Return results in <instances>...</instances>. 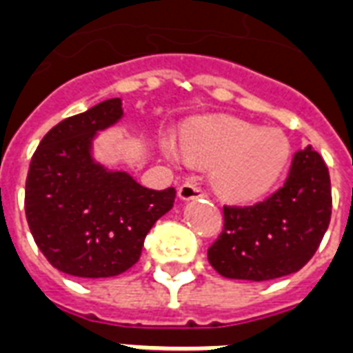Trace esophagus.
I'll use <instances>...</instances> for the list:
<instances>
[{
	"mask_svg": "<svg viewBox=\"0 0 353 353\" xmlns=\"http://www.w3.org/2000/svg\"><path fill=\"white\" fill-rule=\"evenodd\" d=\"M200 196H207L205 190L201 187H198V185H194V183L185 181L181 187H179V198H181V200H194V198H200Z\"/></svg>",
	"mask_w": 353,
	"mask_h": 353,
	"instance_id": "obj_1",
	"label": "esophagus"
}]
</instances>
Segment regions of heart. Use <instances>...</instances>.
<instances>
[{
    "label": "heart",
    "instance_id": "b5f03b06",
    "mask_svg": "<svg viewBox=\"0 0 353 353\" xmlns=\"http://www.w3.org/2000/svg\"><path fill=\"white\" fill-rule=\"evenodd\" d=\"M190 157L203 165H219L214 181L224 194L236 200L257 198L289 163L290 144L278 129H259L235 118L214 120L183 137ZM168 155H176L166 146Z\"/></svg>",
    "mask_w": 353,
    "mask_h": 353
}]
</instances>
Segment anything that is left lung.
I'll list each match as a JSON object with an SVG mask.
<instances>
[{"mask_svg": "<svg viewBox=\"0 0 353 353\" xmlns=\"http://www.w3.org/2000/svg\"><path fill=\"white\" fill-rule=\"evenodd\" d=\"M332 219V181L319 152L294 153L283 187L252 205H224V228L207 250L224 278L266 281L298 272Z\"/></svg>", "mask_w": 353, "mask_h": 353, "instance_id": "obj_1", "label": "left lung"}]
</instances>
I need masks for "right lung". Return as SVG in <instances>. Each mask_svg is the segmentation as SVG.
<instances>
[{"label": "right lung", "mask_w": 353, "mask_h": 353, "mask_svg": "<svg viewBox=\"0 0 353 353\" xmlns=\"http://www.w3.org/2000/svg\"><path fill=\"white\" fill-rule=\"evenodd\" d=\"M120 98L51 128L33 153L26 179L31 235L57 270L77 278H112L141 259L148 231L176 200V188L142 187L125 172L94 163L98 131L122 118Z\"/></svg>", "instance_id": "add662e5"}]
</instances>
